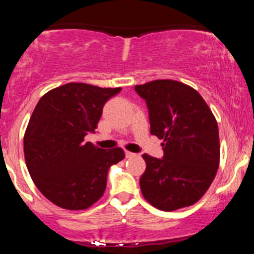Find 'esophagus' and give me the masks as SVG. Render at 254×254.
<instances>
[{"label": "esophagus", "mask_w": 254, "mask_h": 254, "mask_svg": "<svg viewBox=\"0 0 254 254\" xmlns=\"http://www.w3.org/2000/svg\"><path fill=\"white\" fill-rule=\"evenodd\" d=\"M133 157H135V153L128 152V150H126V158H133Z\"/></svg>", "instance_id": "34e87169"}]
</instances>
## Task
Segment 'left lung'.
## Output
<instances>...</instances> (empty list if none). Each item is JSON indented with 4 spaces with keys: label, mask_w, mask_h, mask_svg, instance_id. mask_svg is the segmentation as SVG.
I'll return each instance as SVG.
<instances>
[{
    "label": "left lung",
    "mask_w": 254,
    "mask_h": 254,
    "mask_svg": "<svg viewBox=\"0 0 254 254\" xmlns=\"http://www.w3.org/2000/svg\"><path fill=\"white\" fill-rule=\"evenodd\" d=\"M134 90L147 102L150 133L164 140L163 159L142 155L147 168L140 191L162 211L191 206L207 191L220 164L215 116L196 90L175 80H154Z\"/></svg>",
    "instance_id": "left-lung-1"
}]
</instances>
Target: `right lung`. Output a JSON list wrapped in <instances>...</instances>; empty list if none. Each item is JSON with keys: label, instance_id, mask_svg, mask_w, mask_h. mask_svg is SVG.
Returning a JSON list of instances; mask_svg holds the SVG:
<instances>
[{"label": "right lung", "instance_id": "right-lung-1", "mask_svg": "<svg viewBox=\"0 0 254 254\" xmlns=\"http://www.w3.org/2000/svg\"><path fill=\"white\" fill-rule=\"evenodd\" d=\"M120 91L69 82L37 104L24 133V159L36 187L57 206L89 209L104 195L110 167L125 158L122 148L106 150L84 140L96 129L105 102Z\"/></svg>", "mask_w": 254, "mask_h": 254}]
</instances>
